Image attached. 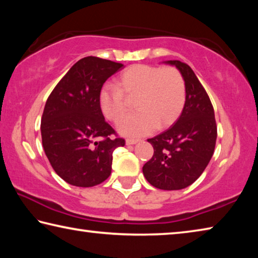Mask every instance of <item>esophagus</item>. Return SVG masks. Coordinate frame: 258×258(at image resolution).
Wrapping results in <instances>:
<instances>
[{
    "label": "esophagus",
    "mask_w": 258,
    "mask_h": 258,
    "mask_svg": "<svg viewBox=\"0 0 258 258\" xmlns=\"http://www.w3.org/2000/svg\"><path fill=\"white\" fill-rule=\"evenodd\" d=\"M140 140H135V139H127L126 140V145L127 146H133L135 143H138Z\"/></svg>",
    "instance_id": "34e87169"
}]
</instances>
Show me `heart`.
<instances>
[{
	"instance_id": "heart-1",
	"label": "heart",
	"mask_w": 258,
	"mask_h": 258,
	"mask_svg": "<svg viewBox=\"0 0 258 258\" xmlns=\"http://www.w3.org/2000/svg\"><path fill=\"white\" fill-rule=\"evenodd\" d=\"M126 96L137 99L138 110L122 119L128 108ZM185 99V82L177 68L138 63L120 74L117 87H102L99 106L107 119H122L117 125L120 134L142 137L156 127L167 128L175 123L184 109Z\"/></svg>"
}]
</instances>
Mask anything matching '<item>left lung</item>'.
I'll return each instance as SVG.
<instances>
[{"instance_id": "left-lung-1", "label": "left lung", "mask_w": 258, "mask_h": 258, "mask_svg": "<svg viewBox=\"0 0 258 258\" xmlns=\"http://www.w3.org/2000/svg\"><path fill=\"white\" fill-rule=\"evenodd\" d=\"M181 72L185 82V106L174 125L152 139L154 156L143 166V175L157 189L180 190L202 175L214 154L217 126L206 90L189 64L166 61Z\"/></svg>"}]
</instances>
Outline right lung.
<instances>
[{
	"label": "right lung",
	"mask_w": 258,
	"mask_h": 258,
	"mask_svg": "<svg viewBox=\"0 0 258 258\" xmlns=\"http://www.w3.org/2000/svg\"><path fill=\"white\" fill-rule=\"evenodd\" d=\"M123 66L85 56L69 69L46 100L42 145L52 168L69 184L89 187L106 181L111 173L112 152L125 146L99 106L104 82Z\"/></svg>",
	"instance_id": "1"
}]
</instances>
